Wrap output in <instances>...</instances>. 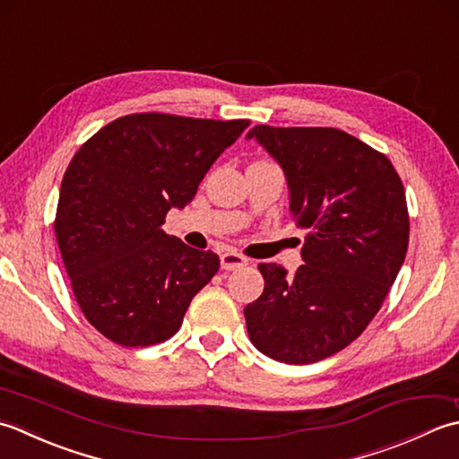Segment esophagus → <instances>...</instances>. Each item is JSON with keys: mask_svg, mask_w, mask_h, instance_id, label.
Instances as JSON below:
<instances>
[{"mask_svg": "<svg viewBox=\"0 0 459 459\" xmlns=\"http://www.w3.org/2000/svg\"><path fill=\"white\" fill-rule=\"evenodd\" d=\"M220 259H221V269L226 271H236L243 265H247V257H243L241 254H238V251H223Z\"/></svg>", "mask_w": 459, "mask_h": 459, "instance_id": "obj_1", "label": "esophagus"}]
</instances>
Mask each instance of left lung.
I'll return each instance as SVG.
<instances>
[{
	"label": "left lung",
	"instance_id": "1",
	"mask_svg": "<svg viewBox=\"0 0 459 459\" xmlns=\"http://www.w3.org/2000/svg\"><path fill=\"white\" fill-rule=\"evenodd\" d=\"M247 138L283 168L289 210L307 230L293 277L259 265L264 293L243 308L249 339L279 362L323 360L367 329L404 264V186L385 154L339 128L257 125Z\"/></svg>",
	"mask_w": 459,
	"mask_h": 459
}]
</instances>
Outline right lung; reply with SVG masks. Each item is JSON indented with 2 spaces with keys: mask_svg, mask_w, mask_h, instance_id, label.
I'll return each mask as SVG.
<instances>
[{
  "mask_svg": "<svg viewBox=\"0 0 459 459\" xmlns=\"http://www.w3.org/2000/svg\"><path fill=\"white\" fill-rule=\"evenodd\" d=\"M249 120L138 112L92 134L63 176L55 236L74 299L95 329L123 347H151L180 329L220 257L168 236L210 166Z\"/></svg>",
  "mask_w": 459,
  "mask_h": 459,
  "instance_id": "1",
  "label": "right lung"
}]
</instances>
